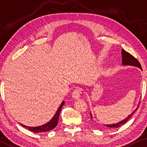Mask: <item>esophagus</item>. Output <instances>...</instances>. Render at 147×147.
<instances>
[{"instance_id": "34e87169", "label": "esophagus", "mask_w": 147, "mask_h": 147, "mask_svg": "<svg viewBox=\"0 0 147 147\" xmlns=\"http://www.w3.org/2000/svg\"><path fill=\"white\" fill-rule=\"evenodd\" d=\"M81 93H82L81 88L79 87H77L74 90V91L73 92V94H72V96H73V97L74 99H77L80 98Z\"/></svg>"}]
</instances>
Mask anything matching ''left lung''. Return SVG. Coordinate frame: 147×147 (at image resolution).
<instances>
[{"mask_svg": "<svg viewBox=\"0 0 147 147\" xmlns=\"http://www.w3.org/2000/svg\"><path fill=\"white\" fill-rule=\"evenodd\" d=\"M122 59H123V64L124 65H132V66H135V67H137L138 68H140V69H142V67H141V65H140V64L139 62L137 59H136L135 57H134L133 55H131L129 53L127 52V51H125V50H122ZM138 108V106L137 107V109ZM137 109H136V110L134 111L131 113V115H130L129 117L126 118L125 119L123 120V121L119 122V123H116V124H113V125H104L105 127H109V128H111V129H113V128H118L119 127H121L124 124L127 123L128 121V120H129L130 118L131 117V116L134 114V113L135 112V111L137 110ZM90 117L92 118V115L90 114Z\"/></svg>", "mask_w": 147, "mask_h": 147, "instance_id": "1", "label": "left lung"}]
</instances>
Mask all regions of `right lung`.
<instances>
[{
    "instance_id": "obj_1",
    "label": "right lung",
    "mask_w": 147,
    "mask_h": 147,
    "mask_svg": "<svg viewBox=\"0 0 147 147\" xmlns=\"http://www.w3.org/2000/svg\"><path fill=\"white\" fill-rule=\"evenodd\" d=\"M64 103L65 102H62L61 106L59 107V108L58 109V110L56 113L55 115L53 117V119L51 120L49 123H47L45 125H43L42 126H40V127H26V126H24L23 125H21L22 127L26 128L29 131L33 132V133H41V132H46L51 131V130L53 129L57 125L58 121H59V115L60 112H61V110L63 107Z\"/></svg>"
}]
</instances>
